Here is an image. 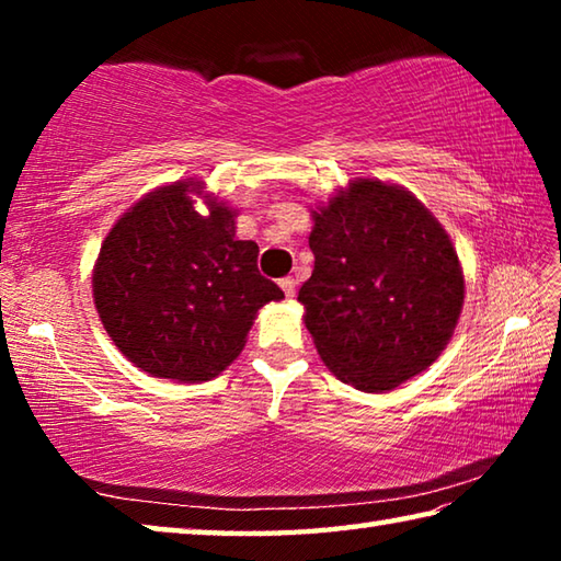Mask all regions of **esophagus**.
<instances>
[{"mask_svg": "<svg viewBox=\"0 0 561 561\" xmlns=\"http://www.w3.org/2000/svg\"><path fill=\"white\" fill-rule=\"evenodd\" d=\"M279 287H282L284 294H287V299H291L294 294H297V279H294V277H284V279H279Z\"/></svg>", "mask_w": 561, "mask_h": 561, "instance_id": "1", "label": "esophagus"}]
</instances>
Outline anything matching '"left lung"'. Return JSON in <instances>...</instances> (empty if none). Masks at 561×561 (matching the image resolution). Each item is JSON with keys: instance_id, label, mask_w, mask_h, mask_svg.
Returning a JSON list of instances; mask_svg holds the SVG:
<instances>
[{"instance_id": "8db88e82", "label": "left lung", "mask_w": 561, "mask_h": 561, "mask_svg": "<svg viewBox=\"0 0 561 561\" xmlns=\"http://www.w3.org/2000/svg\"><path fill=\"white\" fill-rule=\"evenodd\" d=\"M301 284L319 356L339 381L383 393L425 371L458 324L465 279L433 213L405 187L356 178L311 210Z\"/></svg>"}]
</instances>
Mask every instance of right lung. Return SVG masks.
<instances>
[{
  "instance_id": "obj_1",
  "label": "right lung",
  "mask_w": 561,
  "mask_h": 561,
  "mask_svg": "<svg viewBox=\"0 0 561 561\" xmlns=\"http://www.w3.org/2000/svg\"><path fill=\"white\" fill-rule=\"evenodd\" d=\"M193 194L204 195L205 216ZM234 217L203 183L178 180L111 227L93 267V304L140 371L207 381L240 356L264 304L284 299L257 270V242L234 237Z\"/></svg>"
}]
</instances>
